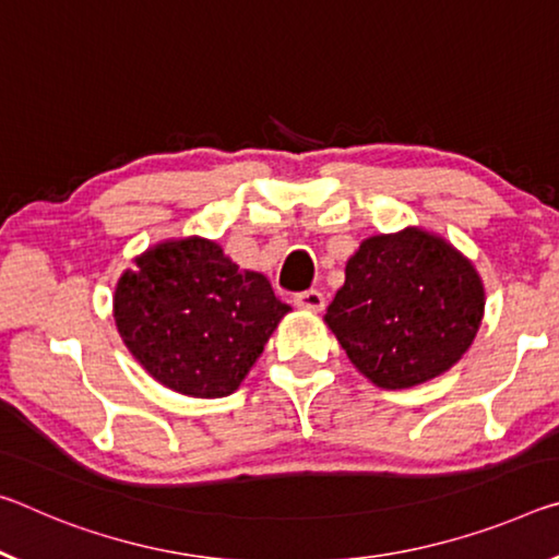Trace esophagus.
Here are the masks:
<instances>
[{"mask_svg":"<svg viewBox=\"0 0 559 559\" xmlns=\"http://www.w3.org/2000/svg\"><path fill=\"white\" fill-rule=\"evenodd\" d=\"M296 308H300V311H308V313H321L323 306H325V298L321 290H304V294H298L294 298Z\"/></svg>","mask_w":559,"mask_h":559,"instance_id":"esophagus-1","label":"esophagus"}]
</instances>
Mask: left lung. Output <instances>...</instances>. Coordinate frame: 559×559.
<instances>
[{
  "label": "left lung",
  "instance_id": "1",
  "mask_svg": "<svg viewBox=\"0 0 559 559\" xmlns=\"http://www.w3.org/2000/svg\"><path fill=\"white\" fill-rule=\"evenodd\" d=\"M485 316L473 261L420 226L362 238L323 316L358 373L403 391L448 373Z\"/></svg>",
  "mask_w": 559,
  "mask_h": 559
}]
</instances>
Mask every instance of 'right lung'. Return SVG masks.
Here are the masks:
<instances>
[{
  "label": "right lung",
  "instance_id": "obj_1",
  "mask_svg": "<svg viewBox=\"0 0 559 559\" xmlns=\"http://www.w3.org/2000/svg\"><path fill=\"white\" fill-rule=\"evenodd\" d=\"M290 306L201 236L166 238L114 288V323L141 368L191 397L238 391Z\"/></svg>",
  "mask_w": 559,
  "mask_h": 559
}]
</instances>
